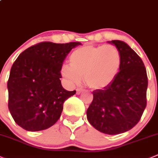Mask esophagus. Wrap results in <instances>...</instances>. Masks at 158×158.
I'll list each match as a JSON object with an SVG mask.
<instances>
[{
	"mask_svg": "<svg viewBox=\"0 0 158 158\" xmlns=\"http://www.w3.org/2000/svg\"><path fill=\"white\" fill-rule=\"evenodd\" d=\"M82 91H83V89L78 88L77 89H76V93H77V94H80Z\"/></svg>",
	"mask_w": 158,
	"mask_h": 158,
	"instance_id": "34e87169",
	"label": "esophagus"
}]
</instances>
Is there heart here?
I'll list each match as a JSON object with an SVG mask.
<instances>
[{
  "label": "heart",
  "mask_w": 158,
  "mask_h": 158,
  "mask_svg": "<svg viewBox=\"0 0 158 158\" xmlns=\"http://www.w3.org/2000/svg\"><path fill=\"white\" fill-rule=\"evenodd\" d=\"M70 65H64L62 76L70 84H79L84 77L85 84L93 89L110 86L117 77L121 68L120 51L112 45H84L73 52Z\"/></svg>",
  "instance_id": "1"
}]
</instances>
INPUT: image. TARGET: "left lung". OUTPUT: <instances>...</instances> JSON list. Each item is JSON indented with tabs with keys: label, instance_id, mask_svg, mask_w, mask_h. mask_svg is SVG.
Returning <instances> with one entry per match:
<instances>
[{
	"label": "left lung",
	"instance_id": "obj_1",
	"mask_svg": "<svg viewBox=\"0 0 158 158\" xmlns=\"http://www.w3.org/2000/svg\"><path fill=\"white\" fill-rule=\"evenodd\" d=\"M122 57L121 68L113 83L93 92L87 109L90 124L103 134L124 133L137 124L147 106L148 76L140 56L127 43L113 40Z\"/></svg>",
	"mask_w": 158,
	"mask_h": 158
}]
</instances>
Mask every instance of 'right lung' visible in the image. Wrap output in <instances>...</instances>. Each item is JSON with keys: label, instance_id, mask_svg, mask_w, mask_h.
Segmentation results:
<instances>
[{"label": "right lung", "instance_id": "add662e5", "mask_svg": "<svg viewBox=\"0 0 158 158\" xmlns=\"http://www.w3.org/2000/svg\"><path fill=\"white\" fill-rule=\"evenodd\" d=\"M80 42H43L17 58L7 81L8 109L15 123L28 131L48 129L59 119L63 103L76 94L62 87L64 59Z\"/></svg>", "mask_w": 158, "mask_h": 158}]
</instances>
